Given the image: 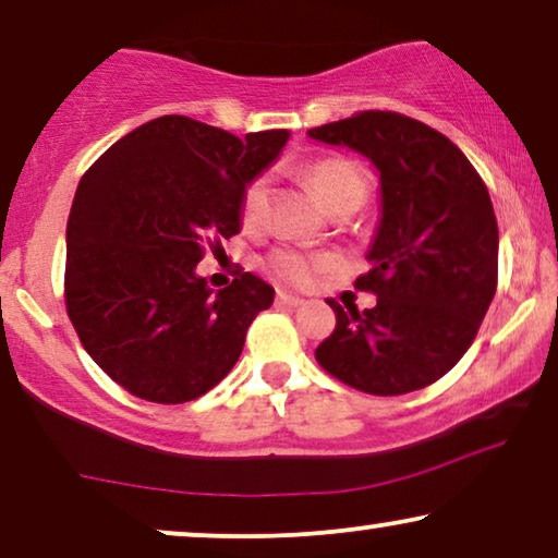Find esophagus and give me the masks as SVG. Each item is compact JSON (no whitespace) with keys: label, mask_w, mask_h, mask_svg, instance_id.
Segmentation results:
<instances>
[{"label":"esophagus","mask_w":558,"mask_h":558,"mask_svg":"<svg viewBox=\"0 0 558 558\" xmlns=\"http://www.w3.org/2000/svg\"><path fill=\"white\" fill-rule=\"evenodd\" d=\"M277 304H281V307H300V304H304V300H302V296H296V294L279 292L277 294Z\"/></svg>","instance_id":"34e87169"}]
</instances>
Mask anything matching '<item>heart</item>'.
<instances>
[{
    "mask_svg": "<svg viewBox=\"0 0 558 558\" xmlns=\"http://www.w3.org/2000/svg\"><path fill=\"white\" fill-rule=\"evenodd\" d=\"M304 178H307L312 193L327 213H332L338 205L345 203H357L363 205L365 193H368V185H365V178L361 170L353 162L340 157H325L317 159L304 167ZM266 180L258 178L251 182L243 193V203H241V213L246 223H256L262 218L264 205H266ZM266 271L271 274L274 279L287 281V284H310L315 279L317 271L330 269L332 258L327 256H312V254H302V251L294 248H274L269 256H266Z\"/></svg>",
    "mask_w": 558,
    "mask_h": 558,
    "instance_id": "heart-1",
    "label": "heart"
}]
</instances>
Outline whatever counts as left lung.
<instances>
[{"mask_svg": "<svg viewBox=\"0 0 558 558\" xmlns=\"http://www.w3.org/2000/svg\"><path fill=\"white\" fill-rule=\"evenodd\" d=\"M307 134L371 159L380 182L371 269L355 279L378 302L363 312L330 302L338 325L315 350L317 363L373 396L418 391L468 353L498 287V223L485 182L445 134L393 111H363Z\"/></svg>", "mask_w": 558, "mask_h": 558, "instance_id": "1", "label": "left lung"}]
</instances>
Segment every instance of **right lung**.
Listing matches in <instances>:
<instances>
[{
	"label": "right lung",
	"instance_id": "right-lung-1",
	"mask_svg": "<svg viewBox=\"0 0 558 558\" xmlns=\"http://www.w3.org/2000/svg\"><path fill=\"white\" fill-rule=\"evenodd\" d=\"M287 140V129L239 140L159 117L83 174L65 231V307L86 353L129 393L193 401L239 361L274 287L243 271L216 292L197 264L241 231L243 193Z\"/></svg>",
	"mask_w": 558,
	"mask_h": 558
}]
</instances>
